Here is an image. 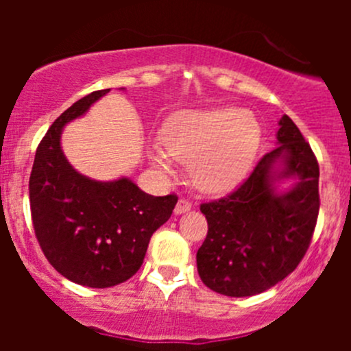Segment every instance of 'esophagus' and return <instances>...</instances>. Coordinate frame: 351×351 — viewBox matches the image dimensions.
<instances>
[{"label":"esophagus","mask_w":351,"mask_h":351,"mask_svg":"<svg viewBox=\"0 0 351 351\" xmlns=\"http://www.w3.org/2000/svg\"><path fill=\"white\" fill-rule=\"evenodd\" d=\"M190 208H192V202L189 200V198H180L178 204H176L175 207V212L176 214H185V212H189Z\"/></svg>","instance_id":"1"}]
</instances>
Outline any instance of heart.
I'll return each instance as SVG.
<instances>
[{
  "label": "heart",
  "instance_id": "b5f03b06",
  "mask_svg": "<svg viewBox=\"0 0 351 351\" xmlns=\"http://www.w3.org/2000/svg\"><path fill=\"white\" fill-rule=\"evenodd\" d=\"M149 151L153 165L173 175L175 161L192 165L193 183L208 193L234 189L246 178L260 146V127L246 110L228 107L176 117Z\"/></svg>",
  "mask_w": 351,
  "mask_h": 351
}]
</instances>
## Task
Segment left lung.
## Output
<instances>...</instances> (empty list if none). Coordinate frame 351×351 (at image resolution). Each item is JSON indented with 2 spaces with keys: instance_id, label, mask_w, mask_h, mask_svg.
Listing matches in <instances>:
<instances>
[{
  "instance_id": "obj_1",
  "label": "left lung",
  "mask_w": 351,
  "mask_h": 351,
  "mask_svg": "<svg viewBox=\"0 0 351 351\" xmlns=\"http://www.w3.org/2000/svg\"><path fill=\"white\" fill-rule=\"evenodd\" d=\"M278 125L280 146L265 154L234 192L200 205L208 231L197 251V270L222 295H256L277 285L295 270L313 239L319 165L289 115ZM284 178L298 182L278 194L274 182Z\"/></svg>"
}]
</instances>
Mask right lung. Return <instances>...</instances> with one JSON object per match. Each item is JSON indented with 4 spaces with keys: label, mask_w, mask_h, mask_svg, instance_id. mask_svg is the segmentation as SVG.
Masks as SVG:
<instances>
[{
    "label": "right lung",
    "mask_w": 351,
    "mask_h": 351,
    "mask_svg": "<svg viewBox=\"0 0 351 351\" xmlns=\"http://www.w3.org/2000/svg\"><path fill=\"white\" fill-rule=\"evenodd\" d=\"M108 91L86 95L56 119L38 144L28 182L32 222L45 258L67 280L91 289L136 275L151 236L178 202L175 193L149 195L129 178L95 182L67 162L62 129Z\"/></svg>",
    "instance_id": "right-lung-1"
}]
</instances>
